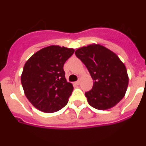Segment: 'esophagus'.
<instances>
[{
    "mask_svg": "<svg viewBox=\"0 0 146 146\" xmlns=\"http://www.w3.org/2000/svg\"><path fill=\"white\" fill-rule=\"evenodd\" d=\"M74 84H75V85H77V86H78V85L80 84V80H77V81H76V82H74Z\"/></svg>",
    "mask_w": 146,
    "mask_h": 146,
    "instance_id": "esophagus-1",
    "label": "esophagus"
}]
</instances>
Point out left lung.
<instances>
[{"label": "left lung", "mask_w": 146, "mask_h": 146, "mask_svg": "<svg viewBox=\"0 0 146 146\" xmlns=\"http://www.w3.org/2000/svg\"><path fill=\"white\" fill-rule=\"evenodd\" d=\"M75 55L94 80L92 89L85 93L88 104L100 110L116 105L124 96L129 83L126 66L118 55L99 44L81 47Z\"/></svg>", "instance_id": "left-lung-1"}]
</instances>
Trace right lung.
<instances>
[{
  "instance_id": "right-lung-1",
  "label": "right lung",
  "mask_w": 146,
  "mask_h": 146,
  "mask_svg": "<svg viewBox=\"0 0 146 146\" xmlns=\"http://www.w3.org/2000/svg\"><path fill=\"white\" fill-rule=\"evenodd\" d=\"M72 48L52 45L33 54L25 63L21 82L25 96L36 109L55 113L65 107L73 86L65 78L64 65Z\"/></svg>"
}]
</instances>
